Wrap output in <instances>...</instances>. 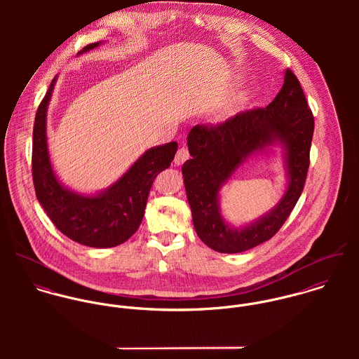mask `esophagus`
Listing matches in <instances>:
<instances>
[{"instance_id":"obj_1","label":"esophagus","mask_w":359,"mask_h":359,"mask_svg":"<svg viewBox=\"0 0 359 359\" xmlns=\"http://www.w3.org/2000/svg\"><path fill=\"white\" fill-rule=\"evenodd\" d=\"M191 157V154H189V151H188V148H185V147H182V148H180L178 149V152L175 154V158H174V163L177 164V165H180V164H182V163H185L188 158Z\"/></svg>"}]
</instances>
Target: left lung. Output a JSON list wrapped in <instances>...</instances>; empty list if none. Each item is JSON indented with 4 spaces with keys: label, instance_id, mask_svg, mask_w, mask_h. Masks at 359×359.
<instances>
[{
    "label": "left lung",
    "instance_id": "8db88e82",
    "mask_svg": "<svg viewBox=\"0 0 359 359\" xmlns=\"http://www.w3.org/2000/svg\"><path fill=\"white\" fill-rule=\"evenodd\" d=\"M313 116L296 74L287 69L279 94L266 107L245 110L224 123L198 124L188 135L192 158L182 165L194 225L205 245L219 253H241L269 241L297 203L307 178ZM279 140L288 149L290 187L278 205L243 230L219 214L217 192L255 150Z\"/></svg>",
    "mask_w": 359,
    "mask_h": 359
}]
</instances>
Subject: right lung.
Returning <instances> with one entry per match:
<instances>
[{
  "label": "right lung",
  "instance_id": "obj_1",
  "mask_svg": "<svg viewBox=\"0 0 359 359\" xmlns=\"http://www.w3.org/2000/svg\"><path fill=\"white\" fill-rule=\"evenodd\" d=\"M98 44H88L83 51ZM53 84L55 79L39 104L33 127L32 171L37 199L53 225L72 241L90 248H114L140 228L154 178L170 167L178 144L170 142L149 149L101 195L88 198L70 192L56 180L47 148L46 114Z\"/></svg>",
  "mask_w": 359,
  "mask_h": 359
}]
</instances>
